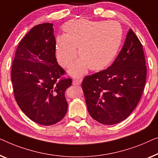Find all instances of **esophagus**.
Masks as SVG:
<instances>
[{
  "instance_id": "1",
  "label": "esophagus",
  "mask_w": 158,
  "mask_h": 158,
  "mask_svg": "<svg viewBox=\"0 0 158 158\" xmlns=\"http://www.w3.org/2000/svg\"><path fill=\"white\" fill-rule=\"evenodd\" d=\"M81 80H79V79H74L72 81V84L74 86H79L81 84Z\"/></svg>"
}]
</instances>
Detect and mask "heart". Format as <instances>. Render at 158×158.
Segmentation results:
<instances>
[{
    "label": "heart",
    "mask_w": 158,
    "mask_h": 158,
    "mask_svg": "<svg viewBox=\"0 0 158 158\" xmlns=\"http://www.w3.org/2000/svg\"><path fill=\"white\" fill-rule=\"evenodd\" d=\"M64 34L56 39V56L64 68L72 66L70 74L78 77L89 68L99 71L110 65L116 56L123 41V31L118 22L72 20L64 26Z\"/></svg>",
    "instance_id": "b5f03b06"
}]
</instances>
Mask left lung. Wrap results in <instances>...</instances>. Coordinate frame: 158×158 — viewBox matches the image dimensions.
<instances>
[{
  "label": "left lung",
  "mask_w": 158,
  "mask_h": 158,
  "mask_svg": "<svg viewBox=\"0 0 158 158\" xmlns=\"http://www.w3.org/2000/svg\"><path fill=\"white\" fill-rule=\"evenodd\" d=\"M146 74L143 46L130 29L114 63L83 79L82 89L91 117L106 125L125 119L140 99Z\"/></svg>",
  "instance_id": "left-lung-1"
}]
</instances>
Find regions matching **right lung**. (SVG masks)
Wrapping results in <instances>:
<instances>
[{"mask_svg": "<svg viewBox=\"0 0 158 158\" xmlns=\"http://www.w3.org/2000/svg\"><path fill=\"white\" fill-rule=\"evenodd\" d=\"M57 63L53 24L34 26L20 41L11 69V81L18 105L32 121L52 125L65 116L66 89L72 79Z\"/></svg>", "mask_w": 158, "mask_h": 158, "instance_id": "1", "label": "right lung"}]
</instances>
